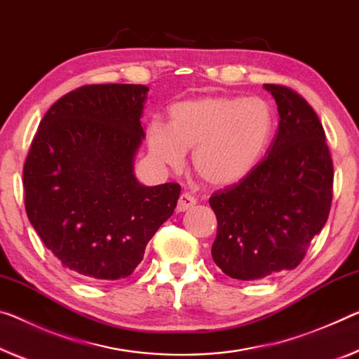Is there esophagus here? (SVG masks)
I'll return each instance as SVG.
<instances>
[{
	"mask_svg": "<svg viewBox=\"0 0 359 359\" xmlns=\"http://www.w3.org/2000/svg\"><path fill=\"white\" fill-rule=\"evenodd\" d=\"M196 197L191 196L189 192H183L178 198V205H176V210L178 212H186L196 205Z\"/></svg>",
	"mask_w": 359,
	"mask_h": 359,
	"instance_id": "34e87169",
	"label": "esophagus"
}]
</instances>
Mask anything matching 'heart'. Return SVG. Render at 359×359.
<instances>
[{"label": "heart", "mask_w": 359, "mask_h": 359, "mask_svg": "<svg viewBox=\"0 0 359 359\" xmlns=\"http://www.w3.org/2000/svg\"><path fill=\"white\" fill-rule=\"evenodd\" d=\"M274 128L273 109L260 97L203 96L176 102L168 123L152 122L146 141L151 157L178 170L192 151L203 183L233 187L249 176L266 151Z\"/></svg>", "instance_id": "obj_1"}]
</instances>
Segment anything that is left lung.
<instances>
[{"mask_svg": "<svg viewBox=\"0 0 359 359\" xmlns=\"http://www.w3.org/2000/svg\"><path fill=\"white\" fill-rule=\"evenodd\" d=\"M263 86L279 114L268 157L242 183L210 197L218 219L213 262L241 280L299 266L332 202V158L316 112L290 88Z\"/></svg>", "mask_w": 359, "mask_h": 359, "instance_id": "8db88e82", "label": "left lung"}]
</instances>
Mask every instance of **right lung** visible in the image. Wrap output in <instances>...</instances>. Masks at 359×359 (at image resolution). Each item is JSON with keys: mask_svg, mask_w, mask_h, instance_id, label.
<instances>
[{"mask_svg": "<svg viewBox=\"0 0 359 359\" xmlns=\"http://www.w3.org/2000/svg\"><path fill=\"white\" fill-rule=\"evenodd\" d=\"M149 88L88 85L54 102L24 165L25 210L57 260L88 280L128 278L181 187L144 186L135 157Z\"/></svg>", "mask_w": 359, "mask_h": 359, "instance_id": "add662e5", "label": "right lung"}]
</instances>
